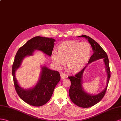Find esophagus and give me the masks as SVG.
Listing matches in <instances>:
<instances>
[{"label":"esophagus","mask_w":121,"mask_h":121,"mask_svg":"<svg viewBox=\"0 0 121 121\" xmlns=\"http://www.w3.org/2000/svg\"><path fill=\"white\" fill-rule=\"evenodd\" d=\"M60 76H61V78L62 79H64L66 78V75H65L63 73H60Z\"/></svg>","instance_id":"34e87169"}]
</instances>
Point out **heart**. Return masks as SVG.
<instances>
[{
  "label": "heart",
  "mask_w": 121,
  "mask_h": 121,
  "mask_svg": "<svg viewBox=\"0 0 121 121\" xmlns=\"http://www.w3.org/2000/svg\"><path fill=\"white\" fill-rule=\"evenodd\" d=\"M58 52L54 51L52 58L57 67L63 65L70 72L76 73L82 70L90 59L92 49L87 42L70 40L61 43L58 46Z\"/></svg>",
  "instance_id": "b5f03b06"
}]
</instances>
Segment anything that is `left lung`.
Instances as JSON below:
<instances>
[{
	"label": "left lung",
	"instance_id": "8db88e82",
	"mask_svg": "<svg viewBox=\"0 0 121 121\" xmlns=\"http://www.w3.org/2000/svg\"><path fill=\"white\" fill-rule=\"evenodd\" d=\"M78 37H84L87 39L92 48L94 54L89 59L88 64L91 63L95 60L100 59H103L107 74V85L106 87L104 89L103 91L95 95H91L88 94L87 92H86L82 87V76L87 65L74 76L68 77V78L69 79L71 82L70 87L69 90V95L70 100L74 104L80 107L88 108L94 106L100 102L104 97L105 92L106 91L110 78L109 60H108L106 52L94 39L86 35H82Z\"/></svg>",
	"mask_w": 121,
	"mask_h": 121
}]
</instances>
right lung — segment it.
I'll list each match as a JSON object with an SVG mask.
<instances>
[{"label":"right lung","mask_w":121,"mask_h":121,"mask_svg":"<svg viewBox=\"0 0 121 121\" xmlns=\"http://www.w3.org/2000/svg\"><path fill=\"white\" fill-rule=\"evenodd\" d=\"M55 40L52 38L36 36L29 40L18 49L12 66L14 84L18 95L22 100L34 106H41L50 100L56 86L60 80L58 71L52 70L46 66H42L39 80L33 88L24 89L19 85L15 77V72L19 68L23 59L33 55L35 50L42 52L51 56Z\"/></svg>","instance_id":"add662e5"}]
</instances>
